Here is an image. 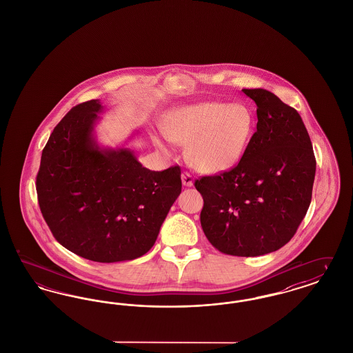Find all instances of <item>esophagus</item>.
Masks as SVG:
<instances>
[{"label":"esophagus","mask_w":353,"mask_h":353,"mask_svg":"<svg viewBox=\"0 0 353 353\" xmlns=\"http://www.w3.org/2000/svg\"><path fill=\"white\" fill-rule=\"evenodd\" d=\"M181 180H183V184H184L185 186H193V183H194V180H193L192 174H190V173H188V172H183V174H181Z\"/></svg>","instance_id":"34e87169"}]
</instances>
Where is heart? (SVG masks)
I'll return each instance as SVG.
<instances>
[{
  "label": "heart",
  "mask_w": 353,
  "mask_h": 353,
  "mask_svg": "<svg viewBox=\"0 0 353 353\" xmlns=\"http://www.w3.org/2000/svg\"><path fill=\"white\" fill-rule=\"evenodd\" d=\"M254 132V117L243 104L201 101L176 108L165 134L186 145L189 164L206 174L233 168L242 159Z\"/></svg>",
  "instance_id": "heart-1"
}]
</instances>
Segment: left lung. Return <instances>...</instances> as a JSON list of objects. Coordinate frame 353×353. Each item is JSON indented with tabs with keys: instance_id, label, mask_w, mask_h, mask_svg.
I'll list each match as a JSON object with an SVG mask.
<instances>
[{
	"instance_id": "obj_1",
	"label": "left lung",
	"mask_w": 353,
	"mask_h": 353,
	"mask_svg": "<svg viewBox=\"0 0 353 353\" xmlns=\"http://www.w3.org/2000/svg\"><path fill=\"white\" fill-rule=\"evenodd\" d=\"M242 91L256 104V132L236 167L194 185L209 242L223 254L258 256L296 233L311 203L316 160L296 110L268 90Z\"/></svg>"
}]
</instances>
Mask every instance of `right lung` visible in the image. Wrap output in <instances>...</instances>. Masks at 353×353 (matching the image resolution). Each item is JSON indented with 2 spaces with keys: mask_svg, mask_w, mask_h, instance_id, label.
I'll return each instance as SVG.
<instances>
[{
  "mask_svg": "<svg viewBox=\"0 0 353 353\" xmlns=\"http://www.w3.org/2000/svg\"><path fill=\"white\" fill-rule=\"evenodd\" d=\"M103 111L101 101H84L58 123L42 151L37 194L63 248L114 263L151 250L183 185L180 167L154 172L131 148L101 147L95 125Z\"/></svg>",
  "mask_w": 353,
  "mask_h": 353,
  "instance_id": "add662e5",
  "label": "right lung"
}]
</instances>
